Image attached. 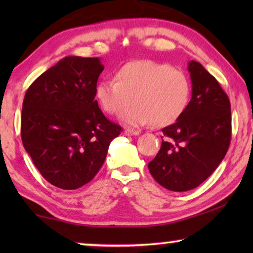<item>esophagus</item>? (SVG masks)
Wrapping results in <instances>:
<instances>
[{
  "instance_id": "esophagus-1",
  "label": "esophagus",
  "mask_w": 253,
  "mask_h": 253,
  "mask_svg": "<svg viewBox=\"0 0 253 253\" xmlns=\"http://www.w3.org/2000/svg\"><path fill=\"white\" fill-rule=\"evenodd\" d=\"M139 133H140L139 131H134V130H130V129L124 131V134H126V136H138Z\"/></svg>"
}]
</instances>
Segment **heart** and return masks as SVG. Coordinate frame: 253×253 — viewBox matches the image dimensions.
<instances>
[{
  "mask_svg": "<svg viewBox=\"0 0 253 253\" xmlns=\"http://www.w3.org/2000/svg\"><path fill=\"white\" fill-rule=\"evenodd\" d=\"M191 84L184 72L152 60L129 62L117 70L115 81L96 84L94 95L107 114L119 113L124 126L140 127L153 123L166 126L174 123L188 106Z\"/></svg>",
  "mask_w": 253,
  "mask_h": 253,
  "instance_id": "1",
  "label": "heart"
}]
</instances>
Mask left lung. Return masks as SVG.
Segmentation results:
<instances>
[{"mask_svg":"<svg viewBox=\"0 0 253 253\" xmlns=\"http://www.w3.org/2000/svg\"><path fill=\"white\" fill-rule=\"evenodd\" d=\"M188 70L191 100L176 122L162 129L165 140L148 164L155 181L176 192L195 189L209 178L223 160L231 137L228 95L199 62L190 61Z\"/></svg>","mask_w":253,"mask_h":253,"instance_id":"obj_1","label":"left lung"}]
</instances>
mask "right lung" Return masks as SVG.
<instances>
[{
    "instance_id": "obj_1",
    "label": "right lung",
    "mask_w": 253,
    "mask_h": 253,
    "mask_svg": "<svg viewBox=\"0 0 253 253\" xmlns=\"http://www.w3.org/2000/svg\"><path fill=\"white\" fill-rule=\"evenodd\" d=\"M102 70L99 57L67 56L39 76L24 98V148L44 179L60 189L91 181L122 130L94 99Z\"/></svg>"
}]
</instances>
